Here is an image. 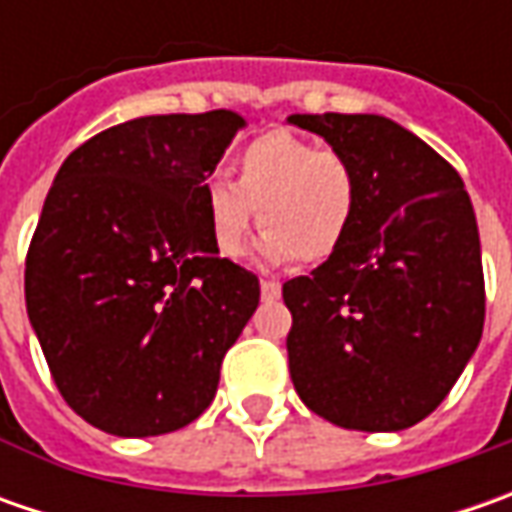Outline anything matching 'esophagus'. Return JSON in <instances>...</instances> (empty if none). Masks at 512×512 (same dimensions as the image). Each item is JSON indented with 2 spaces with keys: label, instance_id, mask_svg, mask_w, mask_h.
Wrapping results in <instances>:
<instances>
[{
  "label": "esophagus",
  "instance_id": "obj_1",
  "mask_svg": "<svg viewBox=\"0 0 512 512\" xmlns=\"http://www.w3.org/2000/svg\"><path fill=\"white\" fill-rule=\"evenodd\" d=\"M282 296V285L273 282V279H262V299L265 302H276Z\"/></svg>",
  "mask_w": 512,
  "mask_h": 512
}]
</instances>
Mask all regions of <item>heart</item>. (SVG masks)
<instances>
[{
  "mask_svg": "<svg viewBox=\"0 0 512 512\" xmlns=\"http://www.w3.org/2000/svg\"><path fill=\"white\" fill-rule=\"evenodd\" d=\"M239 182L210 179L202 190L210 242L219 256L245 253L253 219L265 227L256 256L265 265L330 259L356 222L359 176L342 150L270 130L236 156Z\"/></svg>",
  "mask_w": 512,
  "mask_h": 512,
  "instance_id": "b5f03b06",
  "label": "heart"
}]
</instances>
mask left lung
Here are the masks:
<instances>
[{
  "mask_svg": "<svg viewBox=\"0 0 512 512\" xmlns=\"http://www.w3.org/2000/svg\"><path fill=\"white\" fill-rule=\"evenodd\" d=\"M287 125L319 133L359 176L344 245L282 287L293 387L347 430L413 427L482 339V245L462 176L376 113H293Z\"/></svg>",
  "mask_w": 512,
  "mask_h": 512,
  "instance_id": "obj_1",
  "label": "left lung"
}]
</instances>
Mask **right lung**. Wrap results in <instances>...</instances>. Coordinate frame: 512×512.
<instances>
[{"label":"right lung","instance_id":"add662e5","mask_svg":"<svg viewBox=\"0 0 512 512\" xmlns=\"http://www.w3.org/2000/svg\"><path fill=\"white\" fill-rule=\"evenodd\" d=\"M236 110L142 116L76 148L53 179L25 262V305L65 402L142 439L205 413L259 279L219 259L202 190Z\"/></svg>","mask_w":512,"mask_h":512}]
</instances>
